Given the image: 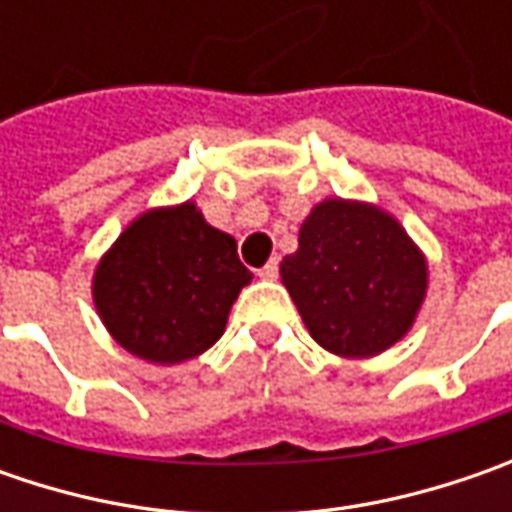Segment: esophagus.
I'll return each instance as SVG.
<instances>
[{
    "label": "esophagus",
    "mask_w": 512,
    "mask_h": 512,
    "mask_svg": "<svg viewBox=\"0 0 512 512\" xmlns=\"http://www.w3.org/2000/svg\"><path fill=\"white\" fill-rule=\"evenodd\" d=\"M259 279H267V282L279 279V259H270L265 267H259Z\"/></svg>",
    "instance_id": "obj_1"
}]
</instances>
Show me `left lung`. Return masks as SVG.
Listing matches in <instances>:
<instances>
[{"instance_id":"left-lung-1","label":"left lung","mask_w":512,"mask_h":512,"mask_svg":"<svg viewBox=\"0 0 512 512\" xmlns=\"http://www.w3.org/2000/svg\"><path fill=\"white\" fill-rule=\"evenodd\" d=\"M282 282L325 350L367 359L410 330L427 287V265L404 227L362 202L327 199L299 230Z\"/></svg>"}]
</instances>
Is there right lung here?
<instances>
[{"instance_id":"right-lung-1","label":"right lung","mask_w":512,"mask_h":512,"mask_svg":"<svg viewBox=\"0 0 512 512\" xmlns=\"http://www.w3.org/2000/svg\"><path fill=\"white\" fill-rule=\"evenodd\" d=\"M253 273L236 239L193 202L142 213L105 253L93 302L110 336L139 359L176 364L205 353Z\"/></svg>"}]
</instances>
